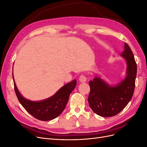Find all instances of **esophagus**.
I'll use <instances>...</instances> for the list:
<instances>
[{
    "label": "esophagus",
    "mask_w": 147,
    "mask_h": 147,
    "mask_svg": "<svg viewBox=\"0 0 147 147\" xmlns=\"http://www.w3.org/2000/svg\"><path fill=\"white\" fill-rule=\"evenodd\" d=\"M79 80L82 83L85 82L86 81V77L85 75H80V77H79Z\"/></svg>",
    "instance_id": "1"
}]
</instances>
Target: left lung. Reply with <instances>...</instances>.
I'll return each instance as SVG.
<instances>
[{
    "mask_svg": "<svg viewBox=\"0 0 147 147\" xmlns=\"http://www.w3.org/2000/svg\"><path fill=\"white\" fill-rule=\"evenodd\" d=\"M120 56L126 60L127 64L125 78L115 86L110 85L97 76L89 83V105L93 112L101 117H110L119 113L129 102L134 94L137 64L134 55L126 43Z\"/></svg>",
    "mask_w": 147,
    "mask_h": 147,
    "instance_id": "1",
    "label": "left lung"
}]
</instances>
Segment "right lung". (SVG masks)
Returning a JSON list of instances; mask_svg holds the SVG:
<instances>
[{"instance_id": "1", "label": "right lung", "mask_w": 147, "mask_h": 147, "mask_svg": "<svg viewBox=\"0 0 147 147\" xmlns=\"http://www.w3.org/2000/svg\"><path fill=\"white\" fill-rule=\"evenodd\" d=\"M14 88L18 99L25 110L34 117L41 121H50L63 112L69 100V96L77 85V80L70 82L61 88L55 94L46 99L32 101L24 98L18 90L13 77Z\"/></svg>"}]
</instances>
